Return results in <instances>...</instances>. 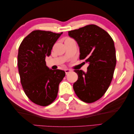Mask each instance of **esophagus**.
<instances>
[{"mask_svg":"<svg viewBox=\"0 0 134 134\" xmlns=\"http://www.w3.org/2000/svg\"><path fill=\"white\" fill-rule=\"evenodd\" d=\"M65 72L66 74H69V72H71V71L69 69H65Z\"/></svg>","mask_w":134,"mask_h":134,"instance_id":"obj_1","label":"esophagus"}]
</instances>
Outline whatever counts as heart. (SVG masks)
Masks as SVG:
<instances>
[{"instance_id": "heart-1", "label": "heart", "mask_w": 134, "mask_h": 134, "mask_svg": "<svg viewBox=\"0 0 134 134\" xmlns=\"http://www.w3.org/2000/svg\"><path fill=\"white\" fill-rule=\"evenodd\" d=\"M68 39H69V38H68Z\"/></svg>"}]
</instances>
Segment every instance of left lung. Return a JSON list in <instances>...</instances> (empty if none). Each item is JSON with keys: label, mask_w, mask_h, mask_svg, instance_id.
Returning a JSON list of instances; mask_svg holds the SVG:
<instances>
[{"label": "left lung", "mask_w": 134, "mask_h": 134, "mask_svg": "<svg viewBox=\"0 0 134 134\" xmlns=\"http://www.w3.org/2000/svg\"><path fill=\"white\" fill-rule=\"evenodd\" d=\"M80 48V59L89 64L87 71L75 70L78 78L73 88L76 96L85 103L99 99L110 85L116 63L114 41L106 31L88 25L68 31Z\"/></svg>", "instance_id": "left-lung-1"}]
</instances>
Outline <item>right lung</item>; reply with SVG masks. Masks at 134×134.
<instances>
[{
    "instance_id": "add662e5",
    "label": "right lung",
    "mask_w": 134,
    "mask_h": 134,
    "mask_svg": "<svg viewBox=\"0 0 134 134\" xmlns=\"http://www.w3.org/2000/svg\"><path fill=\"white\" fill-rule=\"evenodd\" d=\"M62 33L33 31L19 46L18 66L22 86L27 97L40 106H48L56 99L65 76L64 71L50 69L45 61Z\"/></svg>"
}]
</instances>
